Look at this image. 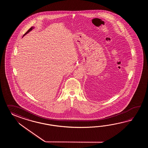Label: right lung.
Here are the masks:
<instances>
[{
  "label": "right lung",
  "mask_w": 148,
  "mask_h": 148,
  "mask_svg": "<svg viewBox=\"0 0 148 148\" xmlns=\"http://www.w3.org/2000/svg\"><path fill=\"white\" fill-rule=\"evenodd\" d=\"M33 28H34V27H31V28H29V29H28V31H27L26 32V33H25V34H24V35H23V36H24V35H25L26 34H27V33H29V32L31 31L32 30V29H33Z\"/></svg>",
  "instance_id": "add662e5"
}]
</instances>
